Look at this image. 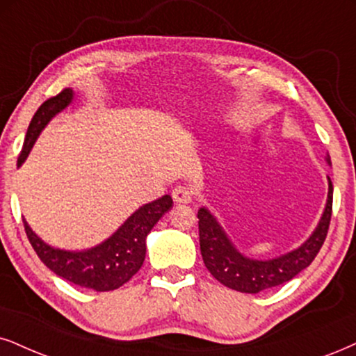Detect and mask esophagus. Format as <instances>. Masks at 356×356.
I'll return each mask as SVG.
<instances>
[{"label": "esophagus", "instance_id": "obj_1", "mask_svg": "<svg viewBox=\"0 0 356 356\" xmlns=\"http://www.w3.org/2000/svg\"><path fill=\"white\" fill-rule=\"evenodd\" d=\"M171 196H173V201L175 203H183V204H188L193 201V191L190 190L188 186H175L173 193H171Z\"/></svg>", "mask_w": 356, "mask_h": 356}]
</instances>
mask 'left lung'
Wrapping results in <instances>:
<instances>
[{
  "label": "left lung",
  "mask_w": 356,
  "mask_h": 356,
  "mask_svg": "<svg viewBox=\"0 0 356 356\" xmlns=\"http://www.w3.org/2000/svg\"><path fill=\"white\" fill-rule=\"evenodd\" d=\"M327 161L330 163V156H327ZM332 201L333 186L328 178L327 204L312 236L300 248L267 261H257L241 254L209 209L200 208V248L204 266L214 279L238 292L257 293L289 282L300 270L312 264L322 248L330 226Z\"/></svg>",
  "instance_id": "8db88e82"
}]
</instances>
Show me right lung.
<instances>
[{
	"instance_id": "right-lung-1",
	"label": "right lung",
	"mask_w": 356,
	"mask_h": 356,
	"mask_svg": "<svg viewBox=\"0 0 356 356\" xmlns=\"http://www.w3.org/2000/svg\"><path fill=\"white\" fill-rule=\"evenodd\" d=\"M72 89H64L54 97L47 99L38 108L28 127L23 150L17 158V166L23 165V161L28 158L31 148L44 127L49 124L52 117L63 112L72 102ZM171 206H173V200L170 195L140 206L111 238L86 251H64V249L52 248L31 229L28 222H23L29 243L44 266L49 267L56 275L69 282L86 289H94L97 292H107L122 287L140 270L145 261V254H147L145 241H147L148 232Z\"/></svg>"
}]
</instances>
